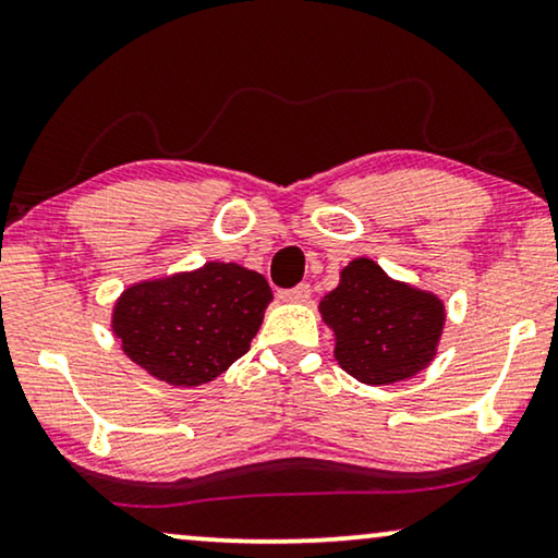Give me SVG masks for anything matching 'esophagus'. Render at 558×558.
<instances>
[{
    "instance_id": "obj_1",
    "label": "esophagus",
    "mask_w": 558,
    "mask_h": 558,
    "mask_svg": "<svg viewBox=\"0 0 558 558\" xmlns=\"http://www.w3.org/2000/svg\"><path fill=\"white\" fill-rule=\"evenodd\" d=\"M281 302H307L310 300V284H296L292 289H281Z\"/></svg>"
}]
</instances>
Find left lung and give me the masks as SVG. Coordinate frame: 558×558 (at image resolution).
Returning <instances> with one entry per match:
<instances>
[{"label": "left lung", "instance_id": "8db88e82", "mask_svg": "<svg viewBox=\"0 0 558 558\" xmlns=\"http://www.w3.org/2000/svg\"><path fill=\"white\" fill-rule=\"evenodd\" d=\"M320 315L336 336V361L372 387L410 379L430 364L446 323L433 292L387 277L372 258H353L338 287L320 300Z\"/></svg>", "mask_w": 558, "mask_h": 558}]
</instances>
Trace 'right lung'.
<instances>
[{
    "label": "right lung",
    "instance_id": "add662e5",
    "mask_svg": "<svg viewBox=\"0 0 558 558\" xmlns=\"http://www.w3.org/2000/svg\"><path fill=\"white\" fill-rule=\"evenodd\" d=\"M271 300L258 271L209 262L128 287L114 302L112 332L150 376L171 387H199L251 349Z\"/></svg>",
    "mask_w": 558,
    "mask_h": 558
}]
</instances>
